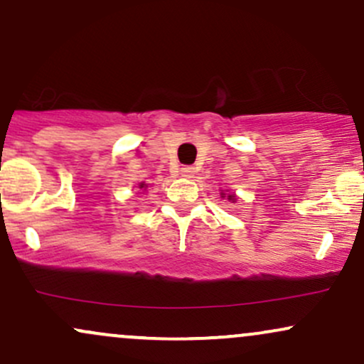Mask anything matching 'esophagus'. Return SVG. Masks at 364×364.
<instances>
[{"mask_svg":"<svg viewBox=\"0 0 364 364\" xmlns=\"http://www.w3.org/2000/svg\"><path fill=\"white\" fill-rule=\"evenodd\" d=\"M179 171H181V176L193 178L195 173H196V168H193V166H185V168H181Z\"/></svg>","mask_w":364,"mask_h":364,"instance_id":"34e87169","label":"esophagus"}]
</instances>
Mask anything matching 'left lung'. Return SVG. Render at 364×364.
I'll return each mask as SVG.
<instances>
[{
	"label": "left lung",
	"instance_id": "obj_1",
	"mask_svg": "<svg viewBox=\"0 0 364 364\" xmlns=\"http://www.w3.org/2000/svg\"><path fill=\"white\" fill-rule=\"evenodd\" d=\"M229 200H234V196H232V195H230V196H229Z\"/></svg>",
	"mask_w": 364,
	"mask_h": 364
}]
</instances>
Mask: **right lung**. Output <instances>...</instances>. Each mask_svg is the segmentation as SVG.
<instances>
[{
	"instance_id": "1",
	"label": "right lung",
	"mask_w": 364,
	"mask_h": 364,
	"mask_svg": "<svg viewBox=\"0 0 364 364\" xmlns=\"http://www.w3.org/2000/svg\"><path fill=\"white\" fill-rule=\"evenodd\" d=\"M142 186H144V185H140V188H142Z\"/></svg>"
}]
</instances>
